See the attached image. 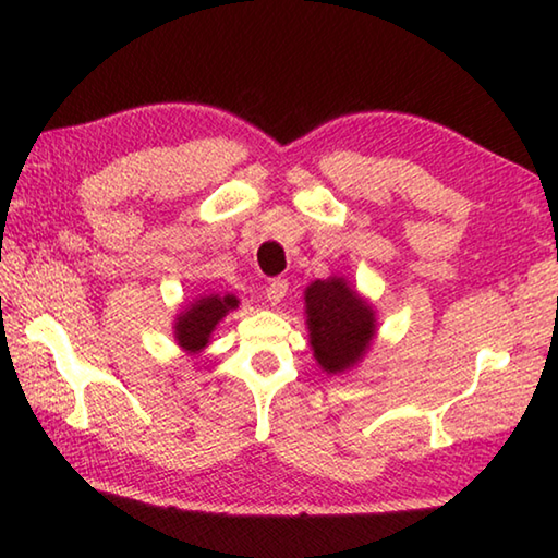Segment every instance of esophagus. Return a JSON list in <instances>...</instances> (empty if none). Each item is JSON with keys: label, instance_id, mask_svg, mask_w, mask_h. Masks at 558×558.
<instances>
[{"label": "esophagus", "instance_id": "34e87169", "mask_svg": "<svg viewBox=\"0 0 558 558\" xmlns=\"http://www.w3.org/2000/svg\"><path fill=\"white\" fill-rule=\"evenodd\" d=\"M286 292H288V280L276 278V280H270V286L266 288V300L272 307H276V305H280V300L286 298Z\"/></svg>", "mask_w": 558, "mask_h": 558}]
</instances>
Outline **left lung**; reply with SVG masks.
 Instances as JSON below:
<instances>
[{
	"label": "left lung",
	"mask_w": 558,
	"mask_h": 558,
	"mask_svg": "<svg viewBox=\"0 0 558 558\" xmlns=\"http://www.w3.org/2000/svg\"><path fill=\"white\" fill-rule=\"evenodd\" d=\"M305 302L314 359L327 373L351 368L376 333L373 310L341 278L314 280Z\"/></svg>",
	"instance_id": "obj_1"
}]
</instances>
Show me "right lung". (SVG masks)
Instances as JSON below:
<instances>
[{"instance_id":"right-lung-1","label":"right lung","mask_w":558,"mask_h":558,"mask_svg":"<svg viewBox=\"0 0 558 558\" xmlns=\"http://www.w3.org/2000/svg\"><path fill=\"white\" fill-rule=\"evenodd\" d=\"M239 305L236 298L209 295L192 302L187 312H182L175 324V339L185 351L197 353L209 343V333L229 310Z\"/></svg>"}]
</instances>
